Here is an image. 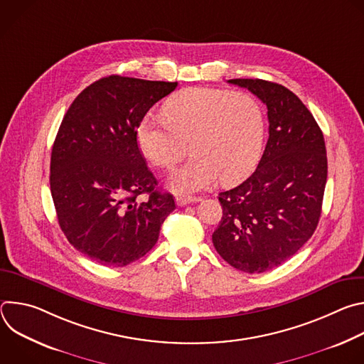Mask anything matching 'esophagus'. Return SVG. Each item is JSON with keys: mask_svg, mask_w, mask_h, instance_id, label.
Wrapping results in <instances>:
<instances>
[{"mask_svg": "<svg viewBox=\"0 0 364 364\" xmlns=\"http://www.w3.org/2000/svg\"><path fill=\"white\" fill-rule=\"evenodd\" d=\"M196 201H198V198L197 197H191V196H178L177 198H176V203H177V205H180V207H183V205H187V204H193V203H196Z\"/></svg>", "mask_w": 364, "mask_h": 364, "instance_id": "34e87169", "label": "esophagus"}]
</instances>
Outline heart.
Instances as JSON below:
<instances>
[{
  "label": "heart",
  "mask_w": 364,
  "mask_h": 364,
  "mask_svg": "<svg viewBox=\"0 0 364 364\" xmlns=\"http://www.w3.org/2000/svg\"><path fill=\"white\" fill-rule=\"evenodd\" d=\"M164 118L148 115L138 128L145 157L161 168L176 167L188 152L193 159L171 174L170 187L191 193L219 177L235 183L255 167L264 141V114L246 92L188 87L171 96Z\"/></svg>",
  "instance_id": "heart-1"
}]
</instances>
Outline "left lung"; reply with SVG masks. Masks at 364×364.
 I'll list each match as a JSON object with an SVG mask.
<instances>
[{
    "mask_svg": "<svg viewBox=\"0 0 364 364\" xmlns=\"http://www.w3.org/2000/svg\"><path fill=\"white\" fill-rule=\"evenodd\" d=\"M268 108L269 138L253 174L219 193L223 218L212 240L233 268L261 274L294 256L317 229L327 183L323 132L301 99L262 79H230Z\"/></svg>",
    "mask_w": 364,
    "mask_h": 364,
    "instance_id": "1",
    "label": "left lung"
}]
</instances>
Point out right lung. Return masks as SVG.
Masks as SVG:
<instances>
[{"label":"right lung","instance_id":"1","mask_svg":"<svg viewBox=\"0 0 364 364\" xmlns=\"http://www.w3.org/2000/svg\"><path fill=\"white\" fill-rule=\"evenodd\" d=\"M177 82L111 75L83 89L68 109L50 161V191L62 232L105 267H125L157 243L176 209L148 170L136 129ZM147 194V200L137 197Z\"/></svg>","mask_w":364,"mask_h":364}]
</instances>
